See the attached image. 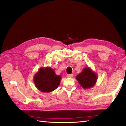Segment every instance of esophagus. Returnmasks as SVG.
Wrapping results in <instances>:
<instances>
[{"label": "esophagus", "instance_id": "34e87169", "mask_svg": "<svg viewBox=\"0 0 126 126\" xmlns=\"http://www.w3.org/2000/svg\"><path fill=\"white\" fill-rule=\"evenodd\" d=\"M67 77L68 78H72L74 76L73 74H70V75H67Z\"/></svg>", "mask_w": 126, "mask_h": 126}]
</instances>
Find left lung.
Instances as JSON below:
<instances>
[{
  "mask_svg": "<svg viewBox=\"0 0 126 126\" xmlns=\"http://www.w3.org/2000/svg\"><path fill=\"white\" fill-rule=\"evenodd\" d=\"M83 89H90L96 84L98 79L97 74L89 67H85L76 77Z\"/></svg>",
  "mask_w": 126,
  "mask_h": 126,
  "instance_id": "1",
  "label": "left lung"
}]
</instances>
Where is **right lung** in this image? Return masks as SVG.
Instances as JSON below:
<instances>
[{
  "instance_id": "1",
  "label": "right lung",
  "mask_w": 126,
  "mask_h": 126,
  "mask_svg": "<svg viewBox=\"0 0 126 126\" xmlns=\"http://www.w3.org/2000/svg\"><path fill=\"white\" fill-rule=\"evenodd\" d=\"M62 77L57 75L51 67H41L34 75L33 80L37 88L41 92L50 93L58 88Z\"/></svg>"
}]
</instances>
